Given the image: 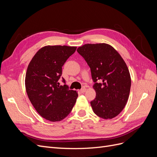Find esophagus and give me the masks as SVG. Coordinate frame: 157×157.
<instances>
[{"instance_id":"esophagus-1","label":"esophagus","mask_w":157,"mask_h":157,"mask_svg":"<svg viewBox=\"0 0 157 157\" xmlns=\"http://www.w3.org/2000/svg\"><path fill=\"white\" fill-rule=\"evenodd\" d=\"M86 91V88H82V89H80V92H81V93H84V92H85Z\"/></svg>"}]
</instances>
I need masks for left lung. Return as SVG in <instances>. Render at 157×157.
I'll use <instances>...</instances> for the list:
<instances>
[{"label":"left lung","mask_w":157,"mask_h":157,"mask_svg":"<svg viewBox=\"0 0 157 157\" xmlns=\"http://www.w3.org/2000/svg\"><path fill=\"white\" fill-rule=\"evenodd\" d=\"M77 52L91 70L96 93L90 102L93 111L104 119L117 117L124 108L130 91L131 78L125 61L105 43L86 44L78 47Z\"/></svg>","instance_id":"8db88e82"}]
</instances>
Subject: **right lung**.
I'll list each match as a JSON object with an SVG mask.
<instances>
[{"label":"right lung","instance_id":"1","mask_svg":"<svg viewBox=\"0 0 157 157\" xmlns=\"http://www.w3.org/2000/svg\"><path fill=\"white\" fill-rule=\"evenodd\" d=\"M76 49V46H46L28 65L25 81L28 98L38 113L51 122L63 120L77 101V91L58 82L63 65ZM62 82L65 84L63 78Z\"/></svg>","mask_w":157,"mask_h":157}]
</instances>
